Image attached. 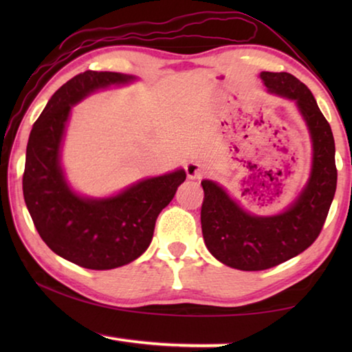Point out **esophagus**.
<instances>
[{"mask_svg":"<svg viewBox=\"0 0 352 352\" xmlns=\"http://www.w3.org/2000/svg\"><path fill=\"white\" fill-rule=\"evenodd\" d=\"M184 169H186V174L189 178H200L201 175L206 172V168L201 163L199 162H189L184 166Z\"/></svg>","mask_w":352,"mask_h":352,"instance_id":"34e87169","label":"esophagus"}]
</instances>
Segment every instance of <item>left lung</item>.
Wrapping results in <instances>:
<instances>
[{"mask_svg":"<svg viewBox=\"0 0 352 352\" xmlns=\"http://www.w3.org/2000/svg\"><path fill=\"white\" fill-rule=\"evenodd\" d=\"M270 93L294 99L312 140V169L306 188L287 210L256 216L243 210L223 188L204 180L201 233L210 253L237 270L258 272L295 258L317 239L337 188L336 142L311 90L290 73H261Z\"/></svg>","mask_w":352,"mask_h":352,"instance_id":"1","label":"left lung"}]
</instances>
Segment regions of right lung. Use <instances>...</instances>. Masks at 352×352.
I'll return each instance as SVG.
<instances>
[{"mask_svg":"<svg viewBox=\"0 0 352 352\" xmlns=\"http://www.w3.org/2000/svg\"><path fill=\"white\" fill-rule=\"evenodd\" d=\"M130 80L132 76L111 71L74 76L47 100L29 135L23 174L28 211L46 245L83 269L110 270L140 258L151 245L158 214L186 180L178 169L107 199L80 197L68 186L60 146L71 107L99 88Z\"/></svg>","mask_w":352,"mask_h":352,"instance_id":"add662e5","label":"right lung"}]
</instances>
